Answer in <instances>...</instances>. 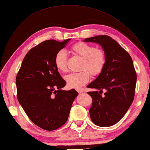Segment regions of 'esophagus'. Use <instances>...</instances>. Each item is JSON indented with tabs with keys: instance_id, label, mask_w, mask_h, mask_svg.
I'll return each mask as SVG.
<instances>
[{
	"instance_id": "1",
	"label": "esophagus",
	"mask_w": 150,
	"mask_h": 150,
	"mask_svg": "<svg viewBox=\"0 0 150 150\" xmlns=\"http://www.w3.org/2000/svg\"><path fill=\"white\" fill-rule=\"evenodd\" d=\"M77 91L79 92V93H82L83 92V90H81V89H79V90H77Z\"/></svg>"
}]
</instances>
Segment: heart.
<instances>
[{
	"mask_svg": "<svg viewBox=\"0 0 150 150\" xmlns=\"http://www.w3.org/2000/svg\"><path fill=\"white\" fill-rule=\"evenodd\" d=\"M71 50L83 59L80 68L82 70L66 75L65 80L69 88H80L90 81V73L93 76H97L103 71L106 61V53L103 50L84 42L75 44ZM68 54L65 50L58 51L55 57L56 68L60 71H68Z\"/></svg>",
	"mask_w": 150,
	"mask_h": 150,
	"instance_id": "1",
	"label": "heart"
}]
</instances>
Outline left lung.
Instances as JSON below:
<instances>
[{
  "instance_id": "1",
  "label": "left lung",
  "mask_w": 150,
  "mask_h": 150,
  "mask_svg": "<svg viewBox=\"0 0 150 150\" xmlns=\"http://www.w3.org/2000/svg\"><path fill=\"white\" fill-rule=\"evenodd\" d=\"M85 42L97 43L106 53L104 68L87 88L92 97L90 118L95 125L108 127L122 119L135 96L137 73L129 54L116 40L108 35L87 38Z\"/></svg>"
}]
</instances>
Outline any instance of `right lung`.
<instances>
[{"label": "right lung", "mask_w": 150, "mask_h": 150, "mask_svg": "<svg viewBox=\"0 0 150 150\" xmlns=\"http://www.w3.org/2000/svg\"><path fill=\"white\" fill-rule=\"evenodd\" d=\"M70 39L47 40L27 53L16 77L17 99L29 119L43 129L60 128L68 119L73 102L79 93L62 90L64 80L55 65L58 51Z\"/></svg>", "instance_id": "1"}]
</instances>
